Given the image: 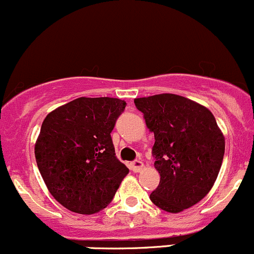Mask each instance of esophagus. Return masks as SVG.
<instances>
[{
  "label": "esophagus",
  "mask_w": 254,
  "mask_h": 254,
  "mask_svg": "<svg viewBox=\"0 0 254 254\" xmlns=\"http://www.w3.org/2000/svg\"><path fill=\"white\" fill-rule=\"evenodd\" d=\"M130 167H132L133 172H140L144 168V163L141 162V161L135 160L130 163Z\"/></svg>",
  "instance_id": "esophagus-1"
}]
</instances>
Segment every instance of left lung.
<instances>
[{"label":"left lung","mask_w":254,"mask_h":254,"mask_svg":"<svg viewBox=\"0 0 254 254\" xmlns=\"http://www.w3.org/2000/svg\"><path fill=\"white\" fill-rule=\"evenodd\" d=\"M134 104L155 135L154 166L161 178L150 200L170 213L190 208L212 189L224 157L225 138L213 114L171 93L135 98Z\"/></svg>","instance_id":"1"}]
</instances>
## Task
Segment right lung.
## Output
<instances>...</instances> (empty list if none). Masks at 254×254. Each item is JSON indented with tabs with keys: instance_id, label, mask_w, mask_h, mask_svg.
I'll use <instances>...</instances> for the list:
<instances>
[{
	"instance_id": "right-lung-1",
	"label": "right lung",
	"mask_w": 254,
	"mask_h": 254,
	"mask_svg": "<svg viewBox=\"0 0 254 254\" xmlns=\"http://www.w3.org/2000/svg\"><path fill=\"white\" fill-rule=\"evenodd\" d=\"M125 108L117 98L81 97L43 120L35 143L37 167L51 195L69 211H102L128 174L110 135Z\"/></svg>"
}]
</instances>
